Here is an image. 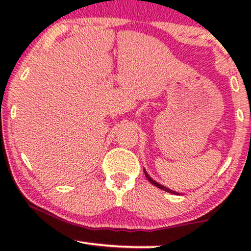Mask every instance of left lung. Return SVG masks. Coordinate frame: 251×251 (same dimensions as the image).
<instances>
[{"mask_svg":"<svg viewBox=\"0 0 251 251\" xmlns=\"http://www.w3.org/2000/svg\"><path fill=\"white\" fill-rule=\"evenodd\" d=\"M144 174H145V176H146V178H148V180L150 181V183L151 184H153L154 186H157V188H159V189H162V190H164V191H166V192H170V194H174V195H177V192L176 191H172V190H170V189H168V188H165V186L164 185H162V184H159V183H157V181L155 180H153L152 179L151 177H150L149 176V174L148 172L145 171V170H144Z\"/></svg>","mask_w":251,"mask_h":251,"instance_id":"left-lung-1","label":"left lung"}]
</instances>
